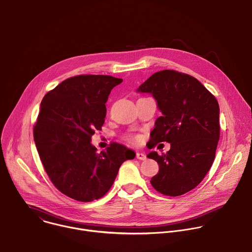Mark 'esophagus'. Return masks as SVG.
I'll return each instance as SVG.
<instances>
[{
	"instance_id": "obj_1",
	"label": "esophagus",
	"mask_w": 252,
	"mask_h": 252,
	"mask_svg": "<svg viewBox=\"0 0 252 252\" xmlns=\"http://www.w3.org/2000/svg\"><path fill=\"white\" fill-rule=\"evenodd\" d=\"M135 157H136V158L139 159V160H145V159H147L146 155L142 154V153H136V154H135Z\"/></svg>"
}]
</instances>
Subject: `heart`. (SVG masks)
I'll use <instances>...</instances> for the list:
<instances>
[{"mask_svg":"<svg viewBox=\"0 0 252 252\" xmlns=\"http://www.w3.org/2000/svg\"><path fill=\"white\" fill-rule=\"evenodd\" d=\"M136 139H137L136 137H133V138H132V140H136Z\"/></svg>","mask_w":252,"mask_h":252,"instance_id":"obj_1","label":"heart"}]
</instances>
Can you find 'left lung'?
Returning <instances> with one entry per match:
<instances>
[{
  "instance_id": "8db88e82",
  "label": "left lung",
  "mask_w": 252,
  "mask_h": 252,
  "mask_svg": "<svg viewBox=\"0 0 252 252\" xmlns=\"http://www.w3.org/2000/svg\"><path fill=\"white\" fill-rule=\"evenodd\" d=\"M137 92L152 94L161 112L149 149L170 143L166 154L148 155L159 165L151 184L164 195L185 194L200 184L214 160L220 133L219 102L195 78L173 69L155 73Z\"/></svg>"
}]
</instances>
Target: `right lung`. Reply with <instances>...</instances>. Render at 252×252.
<instances>
[{
	"label": "right lung",
	"instance_id": "right-lung-1",
	"mask_svg": "<svg viewBox=\"0 0 252 252\" xmlns=\"http://www.w3.org/2000/svg\"><path fill=\"white\" fill-rule=\"evenodd\" d=\"M122 79L81 75L64 80L44 96L33 139L53 185L64 195L89 202L112 188L122 163L133 151L113 142L99 154L91 140L101 130L105 102Z\"/></svg>",
	"mask_w": 252,
	"mask_h": 252
}]
</instances>
